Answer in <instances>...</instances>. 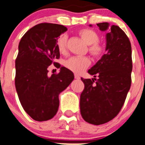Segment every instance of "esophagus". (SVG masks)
<instances>
[{"label":"esophagus","mask_w":145,"mask_h":145,"mask_svg":"<svg viewBox=\"0 0 145 145\" xmlns=\"http://www.w3.org/2000/svg\"><path fill=\"white\" fill-rule=\"evenodd\" d=\"M74 77L75 79H76V80H80V76L77 74H74Z\"/></svg>","instance_id":"1"}]
</instances>
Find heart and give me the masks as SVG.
Segmentation results:
<instances>
[{"instance_id": "obj_1", "label": "heart", "mask_w": 145, "mask_h": 145, "mask_svg": "<svg viewBox=\"0 0 145 145\" xmlns=\"http://www.w3.org/2000/svg\"><path fill=\"white\" fill-rule=\"evenodd\" d=\"M81 39L89 45V52L95 56H100L104 52V48L102 44L98 43V34L91 29H82L78 32ZM67 37L62 35L57 39L56 46L59 53L64 54L66 53ZM91 64V61L88 57H78L73 56L65 62V65L69 70L76 74H81Z\"/></svg>"}]
</instances>
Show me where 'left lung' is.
<instances>
[{"mask_svg":"<svg viewBox=\"0 0 145 145\" xmlns=\"http://www.w3.org/2000/svg\"><path fill=\"white\" fill-rule=\"evenodd\" d=\"M97 25L101 31H107L106 53L88 71L95 78H81L85 87L80 107L86 121L100 125L113 119L121 109L131 86L133 63L131 44L125 33L107 22Z\"/></svg>","mask_w":145,"mask_h":145,"instance_id":"1","label":"left lung"}]
</instances>
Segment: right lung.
<instances>
[{
	"label": "right lung",
	"instance_id": "1",
	"mask_svg": "<svg viewBox=\"0 0 145 145\" xmlns=\"http://www.w3.org/2000/svg\"><path fill=\"white\" fill-rule=\"evenodd\" d=\"M67 30L60 24H39L30 28L18 44L15 89L24 111L35 121L54 117L59 105V95L74 78L72 71L65 67L57 74H48V66L60 56L57 38Z\"/></svg>",
	"mask_w": 145,
	"mask_h": 145
}]
</instances>
